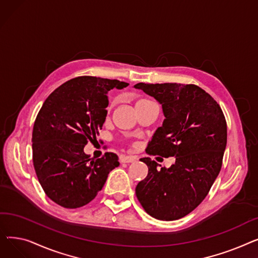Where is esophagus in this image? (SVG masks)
<instances>
[{
    "mask_svg": "<svg viewBox=\"0 0 258 258\" xmlns=\"http://www.w3.org/2000/svg\"><path fill=\"white\" fill-rule=\"evenodd\" d=\"M137 160L136 157H133V156H125V155H122L119 158V161L121 163H132V162H135Z\"/></svg>",
    "mask_w": 258,
    "mask_h": 258,
    "instance_id": "34e87169",
    "label": "esophagus"
}]
</instances>
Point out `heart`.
Here are the masks:
<instances>
[{
    "mask_svg": "<svg viewBox=\"0 0 258 258\" xmlns=\"http://www.w3.org/2000/svg\"><path fill=\"white\" fill-rule=\"evenodd\" d=\"M139 101H140V100H139Z\"/></svg>",
    "mask_w": 258,
    "mask_h": 258,
    "instance_id": "heart-1",
    "label": "heart"
}]
</instances>
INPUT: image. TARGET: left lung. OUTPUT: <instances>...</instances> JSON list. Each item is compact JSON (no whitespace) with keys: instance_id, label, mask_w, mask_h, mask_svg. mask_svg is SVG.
Segmentation results:
<instances>
[{"instance_id":"obj_1","label":"left lung","mask_w":258,"mask_h":258,"mask_svg":"<svg viewBox=\"0 0 258 258\" xmlns=\"http://www.w3.org/2000/svg\"><path fill=\"white\" fill-rule=\"evenodd\" d=\"M134 87L162 104L165 117L146 153L175 158L169 168L161 169L151 158L140 159L148 173L138 183L136 196L153 218L181 219L201 204L220 173L227 144L225 116L219 103L196 85L140 83Z\"/></svg>"}]
</instances>
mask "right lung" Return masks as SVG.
Listing matches in <instances>:
<instances>
[{
    "mask_svg": "<svg viewBox=\"0 0 258 258\" xmlns=\"http://www.w3.org/2000/svg\"><path fill=\"white\" fill-rule=\"evenodd\" d=\"M127 86L117 79L81 76L66 81L45 100L33 125V165L45 194L56 204L70 209L87 205L119 165L116 154L95 160L84 147L104 123L107 92Z\"/></svg>",
    "mask_w": 258,
    "mask_h": 258,
    "instance_id": "add662e5",
    "label": "right lung"
}]
</instances>
